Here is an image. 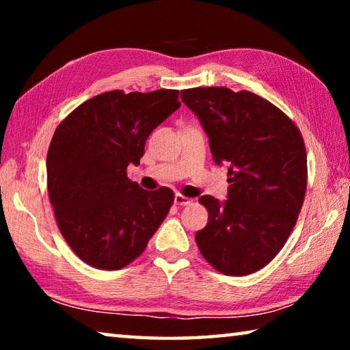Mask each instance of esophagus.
<instances>
[{"instance_id":"34e87169","label":"esophagus","mask_w":350,"mask_h":350,"mask_svg":"<svg viewBox=\"0 0 350 350\" xmlns=\"http://www.w3.org/2000/svg\"><path fill=\"white\" fill-rule=\"evenodd\" d=\"M174 204L176 205H188V204H191V199H188L187 196H183V194L177 193L174 196Z\"/></svg>"}]
</instances>
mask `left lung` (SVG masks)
<instances>
[{
  "label": "left lung",
  "mask_w": 350,
  "mask_h": 350,
  "mask_svg": "<svg viewBox=\"0 0 350 350\" xmlns=\"http://www.w3.org/2000/svg\"><path fill=\"white\" fill-rule=\"evenodd\" d=\"M180 98L202 123L215 162L230 165L228 199H199L208 210V222L196 233L199 250L224 275L254 273L280 253L303 206V135L280 108L253 92L191 88Z\"/></svg>",
  "instance_id": "left-lung-1"
}]
</instances>
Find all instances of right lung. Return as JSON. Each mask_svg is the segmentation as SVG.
<instances>
[{
	"mask_svg": "<svg viewBox=\"0 0 350 350\" xmlns=\"http://www.w3.org/2000/svg\"><path fill=\"white\" fill-rule=\"evenodd\" d=\"M179 91H109L75 108L47 151V193L64 241L83 262L120 270L145 252L174 193L146 191L126 174L145 142L179 109Z\"/></svg>",
	"mask_w": 350,
	"mask_h": 350,
	"instance_id": "1",
	"label": "right lung"
}]
</instances>
